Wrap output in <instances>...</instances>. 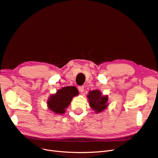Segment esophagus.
I'll list each match as a JSON object with an SVG mask.
<instances>
[{"mask_svg": "<svg viewBox=\"0 0 158 158\" xmlns=\"http://www.w3.org/2000/svg\"><path fill=\"white\" fill-rule=\"evenodd\" d=\"M78 89H79V91L81 93H83L84 91V87L83 86H79Z\"/></svg>", "mask_w": 158, "mask_h": 158, "instance_id": "1", "label": "esophagus"}]
</instances>
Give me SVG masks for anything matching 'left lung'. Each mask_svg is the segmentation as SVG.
Returning <instances> with one entry per match:
<instances>
[{
	"mask_svg": "<svg viewBox=\"0 0 158 158\" xmlns=\"http://www.w3.org/2000/svg\"><path fill=\"white\" fill-rule=\"evenodd\" d=\"M89 105L96 113L101 112L108 106V96H104L98 90H93L87 95Z\"/></svg>",
	"mask_w": 158,
	"mask_h": 158,
	"instance_id": "1",
	"label": "left lung"
}]
</instances>
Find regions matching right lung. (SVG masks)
<instances>
[{
  "label": "right lung",
  "instance_id": "1",
  "mask_svg": "<svg viewBox=\"0 0 158 158\" xmlns=\"http://www.w3.org/2000/svg\"><path fill=\"white\" fill-rule=\"evenodd\" d=\"M79 94L78 90L74 86L63 87L56 94L50 95L48 100V109L53 113L62 114L69 105L72 98Z\"/></svg>",
  "mask_w": 158,
  "mask_h": 158
}]
</instances>
